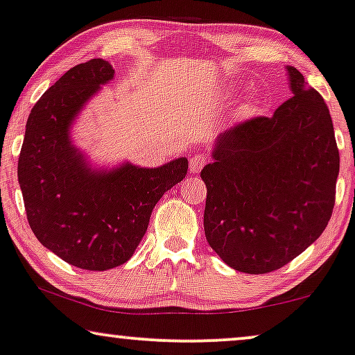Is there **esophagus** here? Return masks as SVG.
<instances>
[{
    "label": "esophagus",
    "instance_id": "obj_1",
    "mask_svg": "<svg viewBox=\"0 0 355 355\" xmlns=\"http://www.w3.org/2000/svg\"><path fill=\"white\" fill-rule=\"evenodd\" d=\"M206 162H208V159H206L205 155H200V154L191 155L190 157V172L191 173L200 172V170L206 165Z\"/></svg>",
    "mask_w": 355,
    "mask_h": 355
}]
</instances>
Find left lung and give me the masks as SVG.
Returning a JSON list of instances; mask_svg holds the SVG:
<instances>
[{
	"mask_svg": "<svg viewBox=\"0 0 355 355\" xmlns=\"http://www.w3.org/2000/svg\"><path fill=\"white\" fill-rule=\"evenodd\" d=\"M293 96L219 134L201 170L205 236L234 270L273 272L326 230L334 208L339 150L324 100L295 67Z\"/></svg>",
	"mask_w": 355,
	"mask_h": 355,
	"instance_id": "obj_1",
	"label": "left lung"
}]
</instances>
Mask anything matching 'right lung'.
I'll return each mask as SVG.
<instances>
[{"instance_id":"obj_1","label":"right lung","mask_w":355,"mask_h":355,"mask_svg":"<svg viewBox=\"0 0 355 355\" xmlns=\"http://www.w3.org/2000/svg\"><path fill=\"white\" fill-rule=\"evenodd\" d=\"M113 77L103 58L62 75L31 110L17 162L31 230L44 248L85 270L128 262L157 201L188 170L187 157L152 168L131 162L98 168L73 146L75 119Z\"/></svg>"}]
</instances>
